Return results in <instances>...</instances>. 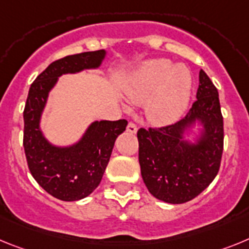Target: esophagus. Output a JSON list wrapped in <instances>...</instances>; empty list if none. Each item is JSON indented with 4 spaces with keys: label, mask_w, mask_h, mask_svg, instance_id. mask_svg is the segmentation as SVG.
<instances>
[{
    "label": "esophagus",
    "mask_w": 249,
    "mask_h": 249,
    "mask_svg": "<svg viewBox=\"0 0 249 249\" xmlns=\"http://www.w3.org/2000/svg\"><path fill=\"white\" fill-rule=\"evenodd\" d=\"M126 131L130 134H135L138 131V126L134 124V123H129V124H127V127H126Z\"/></svg>",
    "instance_id": "34e87169"
}]
</instances>
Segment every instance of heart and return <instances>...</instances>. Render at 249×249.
I'll return each instance as SVG.
<instances>
[{
	"instance_id": "1",
	"label": "heart",
	"mask_w": 249,
	"mask_h": 249,
	"mask_svg": "<svg viewBox=\"0 0 249 249\" xmlns=\"http://www.w3.org/2000/svg\"><path fill=\"white\" fill-rule=\"evenodd\" d=\"M127 100L135 105L146 104V118L154 125L176 123L187 109L193 90V77L184 65L169 59L142 62L125 83Z\"/></svg>"
}]
</instances>
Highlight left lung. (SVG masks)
Listing matches in <instances>:
<instances>
[{"mask_svg":"<svg viewBox=\"0 0 249 249\" xmlns=\"http://www.w3.org/2000/svg\"><path fill=\"white\" fill-rule=\"evenodd\" d=\"M202 126L196 142H188L185 131ZM223 116L218 90L199 71L196 100L184 119L168 126L139 129V164L151 196L170 204H181L199 196L218 174L223 153Z\"/></svg>","mask_w":249,"mask_h":249,"instance_id":"obj_1","label":"left lung"}]
</instances>
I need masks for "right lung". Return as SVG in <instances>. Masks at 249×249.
Returning a JSON list of instances; mask_svg holds the SVG:
<instances>
[{
    "mask_svg": "<svg viewBox=\"0 0 249 249\" xmlns=\"http://www.w3.org/2000/svg\"><path fill=\"white\" fill-rule=\"evenodd\" d=\"M107 51H89L56 60L36 77L23 110V148L35 180L60 200L73 202L90 196L100 184L116 138L125 131V119L101 120L89 125L79 142L69 146L53 145L40 127L41 115L50 91L65 73L98 69Z\"/></svg>",
    "mask_w": 249,
    "mask_h": 249,
    "instance_id": "1",
    "label": "right lung"
}]
</instances>
